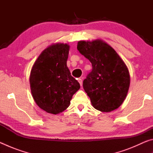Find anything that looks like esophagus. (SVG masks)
Segmentation results:
<instances>
[{
    "instance_id": "obj_1",
    "label": "esophagus",
    "mask_w": 153,
    "mask_h": 153,
    "mask_svg": "<svg viewBox=\"0 0 153 153\" xmlns=\"http://www.w3.org/2000/svg\"><path fill=\"white\" fill-rule=\"evenodd\" d=\"M77 81H78V82L79 83V84H80V86H82V79H81V78H79L78 79V80H77Z\"/></svg>"
}]
</instances>
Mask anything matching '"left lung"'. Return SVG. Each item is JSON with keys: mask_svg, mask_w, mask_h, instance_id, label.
Returning a JSON list of instances; mask_svg holds the SVG:
<instances>
[{"mask_svg": "<svg viewBox=\"0 0 153 153\" xmlns=\"http://www.w3.org/2000/svg\"><path fill=\"white\" fill-rule=\"evenodd\" d=\"M77 48L92 63V69L83 82V88L93 107L102 112L120 107L130 83L123 61L111 46L100 40L79 41Z\"/></svg>", "mask_w": 153, "mask_h": 153, "instance_id": "8db88e82", "label": "left lung"}]
</instances>
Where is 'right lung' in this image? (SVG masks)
<instances>
[{
    "label": "right lung",
    "mask_w": 153,
    "mask_h": 153,
    "mask_svg": "<svg viewBox=\"0 0 153 153\" xmlns=\"http://www.w3.org/2000/svg\"><path fill=\"white\" fill-rule=\"evenodd\" d=\"M69 49L67 44L50 46L36 59L31 71L32 97L38 107L49 113L65 110L80 88L67 66Z\"/></svg>",
    "instance_id": "1"
}]
</instances>
